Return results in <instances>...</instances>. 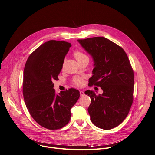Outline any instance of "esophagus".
I'll list each match as a JSON object with an SVG mask.
<instances>
[{
	"label": "esophagus",
	"instance_id": "34e87169",
	"mask_svg": "<svg viewBox=\"0 0 155 155\" xmlns=\"http://www.w3.org/2000/svg\"><path fill=\"white\" fill-rule=\"evenodd\" d=\"M80 96H81V97L83 96V95H84V91H81L80 92Z\"/></svg>",
	"mask_w": 155,
	"mask_h": 155
}]
</instances>
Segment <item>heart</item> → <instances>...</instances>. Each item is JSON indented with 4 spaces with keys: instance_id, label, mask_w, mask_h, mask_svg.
<instances>
[{
    "instance_id": "obj_1",
    "label": "heart",
    "mask_w": 155,
    "mask_h": 155,
    "mask_svg": "<svg viewBox=\"0 0 155 155\" xmlns=\"http://www.w3.org/2000/svg\"><path fill=\"white\" fill-rule=\"evenodd\" d=\"M74 55L78 61H80L84 58H87V57L80 50H76L74 52ZM74 83L75 85L78 86H81L83 84V81L82 78L80 77H75L74 79Z\"/></svg>"
}]
</instances>
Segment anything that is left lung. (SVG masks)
Listing matches in <instances>:
<instances>
[{
    "instance_id": "left-lung-1",
    "label": "left lung",
    "mask_w": 155,
    "mask_h": 155,
    "mask_svg": "<svg viewBox=\"0 0 155 155\" xmlns=\"http://www.w3.org/2000/svg\"><path fill=\"white\" fill-rule=\"evenodd\" d=\"M94 61L89 84L100 86L101 94L87 90L91 120L97 127L111 130L127 116L133 100L134 72L124 50L104 37L78 39Z\"/></svg>"
}]
</instances>
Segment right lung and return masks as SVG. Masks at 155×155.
<instances>
[{"instance_id": "1", "label": "right lung", "mask_w": 155, "mask_h": 155, "mask_svg": "<svg viewBox=\"0 0 155 155\" xmlns=\"http://www.w3.org/2000/svg\"><path fill=\"white\" fill-rule=\"evenodd\" d=\"M71 44L50 40L38 47L29 56L23 75V95L33 119L48 130L66 125L71 109L80 97L78 90L71 88L55 93L54 80H57Z\"/></svg>"}]
</instances>
